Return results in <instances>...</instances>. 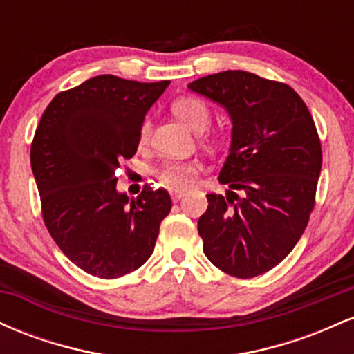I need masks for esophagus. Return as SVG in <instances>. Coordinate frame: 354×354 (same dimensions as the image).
Returning <instances> with one entry per match:
<instances>
[{"label": "esophagus", "instance_id": "esophagus-1", "mask_svg": "<svg viewBox=\"0 0 354 354\" xmlns=\"http://www.w3.org/2000/svg\"><path fill=\"white\" fill-rule=\"evenodd\" d=\"M183 194H185V193H183V191H173V193H171V200H173L174 203L180 201L181 198H183Z\"/></svg>", "mask_w": 354, "mask_h": 354}]
</instances>
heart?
I'll list each match as a JSON object with an SVG mask.
<instances>
[{"label": "heart", "mask_w": 354, "mask_h": 354, "mask_svg": "<svg viewBox=\"0 0 354 354\" xmlns=\"http://www.w3.org/2000/svg\"><path fill=\"white\" fill-rule=\"evenodd\" d=\"M173 111L185 124H188L194 131H203L208 128L211 121V109L206 101L196 96H181L173 103ZM149 133H151V124L149 120H143L140 126V143L143 145L148 141ZM211 140V138H206ZM201 171V163L194 160H178L168 161L154 171V176L160 185L169 189H186L196 181V176Z\"/></svg>", "instance_id": "obj_1"}]
</instances>
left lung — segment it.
Here are the masks:
<instances>
[{"label":"left lung","instance_id":"left-lung-1","mask_svg":"<svg viewBox=\"0 0 354 354\" xmlns=\"http://www.w3.org/2000/svg\"><path fill=\"white\" fill-rule=\"evenodd\" d=\"M188 88L225 106L233 121L218 178L231 189L206 194L208 209L198 219L203 251L226 274L254 278L291 253L310 221L323 161L316 124L293 88L253 73L221 71Z\"/></svg>","mask_w":354,"mask_h":354}]
</instances>
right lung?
I'll list each match as a JSON object with an SVG mask.
<instances>
[{"mask_svg": "<svg viewBox=\"0 0 354 354\" xmlns=\"http://www.w3.org/2000/svg\"><path fill=\"white\" fill-rule=\"evenodd\" d=\"M169 81L140 83L100 75L61 91L31 143L43 221L71 263L101 279L143 266L171 209L165 188L146 185L129 200L116 171L135 156L146 111Z\"/></svg>", "mask_w": 354, "mask_h": 354, "instance_id": "right-lung-1", "label": "right lung"}]
</instances>
